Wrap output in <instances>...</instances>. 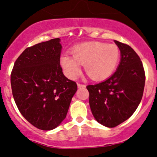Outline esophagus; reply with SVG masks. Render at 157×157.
<instances>
[{
    "label": "esophagus",
    "mask_w": 157,
    "mask_h": 157,
    "mask_svg": "<svg viewBox=\"0 0 157 157\" xmlns=\"http://www.w3.org/2000/svg\"><path fill=\"white\" fill-rule=\"evenodd\" d=\"M77 87L78 88H86V85L81 84V83H77Z\"/></svg>",
    "instance_id": "esophagus-1"
}]
</instances>
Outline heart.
Returning a JSON list of instances; mask_svg holds the SVG:
<instances>
[{"instance_id": "1", "label": "heart", "mask_w": 157, "mask_h": 157, "mask_svg": "<svg viewBox=\"0 0 157 157\" xmlns=\"http://www.w3.org/2000/svg\"><path fill=\"white\" fill-rule=\"evenodd\" d=\"M71 57L63 55L60 64L68 77L75 79L80 75V65H84L86 73L94 80L109 78L114 72L120 59L116 45L101 42L84 43L71 49Z\"/></svg>"}]
</instances>
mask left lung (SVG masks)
Wrapping results in <instances>:
<instances>
[{
  "mask_svg": "<svg viewBox=\"0 0 157 157\" xmlns=\"http://www.w3.org/2000/svg\"><path fill=\"white\" fill-rule=\"evenodd\" d=\"M121 54L117 71L107 80L86 86L94 117L102 125L114 128L128 120L140 103L145 75L140 57L128 45L114 40Z\"/></svg>",
  "mask_w": 157,
  "mask_h": 157,
  "instance_id": "8db88e82",
  "label": "left lung"
}]
</instances>
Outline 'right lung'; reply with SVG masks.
Listing matches in <instances>:
<instances>
[{
  "label": "right lung",
  "mask_w": 157,
  "mask_h": 157,
  "mask_svg": "<svg viewBox=\"0 0 157 157\" xmlns=\"http://www.w3.org/2000/svg\"><path fill=\"white\" fill-rule=\"evenodd\" d=\"M60 38L26 48L11 73L12 95L23 117L37 128L49 131L66 118L77 90L60 65Z\"/></svg>",
  "instance_id": "right-lung-1"
}]
</instances>
